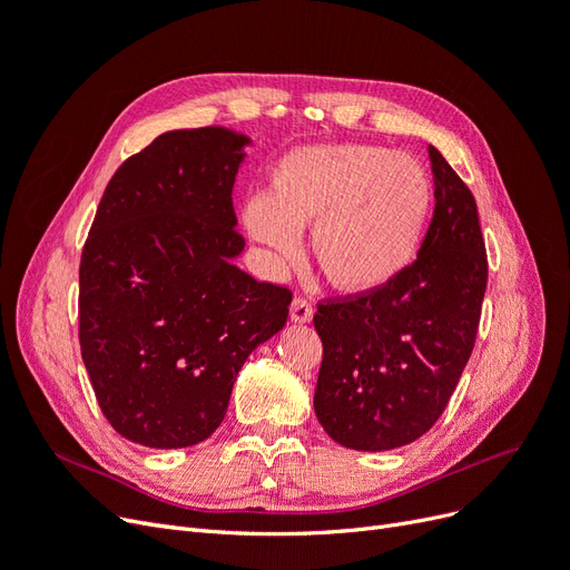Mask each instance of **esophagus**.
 Wrapping results in <instances>:
<instances>
[{"label": "esophagus", "mask_w": 570, "mask_h": 570, "mask_svg": "<svg viewBox=\"0 0 570 570\" xmlns=\"http://www.w3.org/2000/svg\"><path fill=\"white\" fill-rule=\"evenodd\" d=\"M289 316H292V321H295V323L312 321V316H314V304H312V299L304 297V295L292 299V304H289Z\"/></svg>", "instance_id": "1"}]
</instances>
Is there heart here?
<instances>
[{"label":"heart","instance_id":"heart-1","mask_svg":"<svg viewBox=\"0 0 570 570\" xmlns=\"http://www.w3.org/2000/svg\"><path fill=\"white\" fill-rule=\"evenodd\" d=\"M433 199L423 166L373 145H321L287 154L268 193L247 199L243 220L278 264L295 262L312 226L323 275L344 292L394 281L419 252Z\"/></svg>","mask_w":570,"mask_h":570}]
</instances>
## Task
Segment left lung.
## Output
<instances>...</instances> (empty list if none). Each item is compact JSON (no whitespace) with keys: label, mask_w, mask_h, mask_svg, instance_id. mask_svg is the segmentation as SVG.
<instances>
[{"label":"left lung","mask_w":570,"mask_h":570,"mask_svg":"<svg viewBox=\"0 0 570 570\" xmlns=\"http://www.w3.org/2000/svg\"><path fill=\"white\" fill-rule=\"evenodd\" d=\"M435 212L419 256L387 285L327 297L314 325L323 361L314 409L337 444L383 452L425 435L473 352L488 252L473 193L428 147Z\"/></svg>","instance_id":"8db88e82"}]
</instances>
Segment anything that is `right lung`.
<instances>
[{
  "label": "right lung",
  "instance_id": "1",
  "mask_svg": "<svg viewBox=\"0 0 570 570\" xmlns=\"http://www.w3.org/2000/svg\"><path fill=\"white\" fill-rule=\"evenodd\" d=\"M223 128L164 132L118 166L80 256L78 337L118 435L154 450L209 438L247 356L287 321L292 289L254 281Z\"/></svg>",
  "mask_w": 570,
  "mask_h": 570
}]
</instances>
